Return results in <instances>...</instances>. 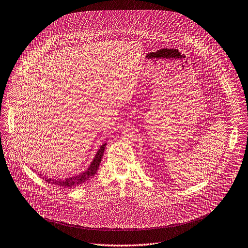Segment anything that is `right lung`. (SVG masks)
Wrapping results in <instances>:
<instances>
[{
  "label": "right lung",
  "instance_id": "1",
  "mask_svg": "<svg viewBox=\"0 0 248 248\" xmlns=\"http://www.w3.org/2000/svg\"><path fill=\"white\" fill-rule=\"evenodd\" d=\"M106 144H103L100 148H99L98 153L96 154L94 161L92 162V164L90 165V167L88 168V170L77 176H73V177H69L67 179H51V178H46V177H42V174H39L40 177H42L43 179H45L46 182L50 183V184H54V185H58L60 187H76L78 186L80 184H83L84 182H86L89 178H91L92 176H94L99 169V164L101 162V158L103 155V151L105 149Z\"/></svg>",
  "mask_w": 248,
  "mask_h": 248
}]
</instances>
